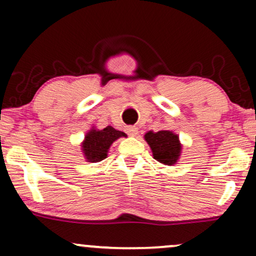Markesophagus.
<instances>
[{
  "instance_id": "obj_1",
  "label": "esophagus",
  "mask_w": 256,
  "mask_h": 256,
  "mask_svg": "<svg viewBox=\"0 0 256 256\" xmlns=\"http://www.w3.org/2000/svg\"><path fill=\"white\" fill-rule=\"evenodd\" d=\"M126 132H128L129 136H136L138 134V127H135V126H128L127 129H126Z\"/></svg>"
}]
</instances>
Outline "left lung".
I'll use <instances>...</instances> for the list:
<instances>
[{
  "mask_svg": "<svg viewBox=\"0 0 256 256\" xmlns=\"http://www.w3.org/2000/svg\"><path fill=\"white\" fill-rule=\"evenodd\" d=\"M152 152V156L160 163L172 166L180 157L182 146L178 136L170 130H160L157 132H149L144 135Z\"/></svg>",
  "mask_w": 256,
  "mask_h": 256,
  "instance_id": "1",
  "label": "left lung"
}]
</instances>
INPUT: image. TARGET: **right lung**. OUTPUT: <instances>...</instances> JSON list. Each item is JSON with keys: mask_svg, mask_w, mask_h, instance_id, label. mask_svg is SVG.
<instances>
[{"mask_svg": "<svg viewBox=\"0 0 256 256\" xmlns=\"http://www.w3.org/2000/svg\"><path fill=\"white\" fill-rule=\"evenodd\" d=\"M121 136H126L124 132L116 130L110 126L104 128L102 130L92 129L87 132L85 141L82 143V152L88 162H100L106 158L108 149L115 140Z\"/></svg>", "mask_w": 256, "mask_h": 256, "instance_id": "right-lung-1", "label": "right lung"}]
</instances>
